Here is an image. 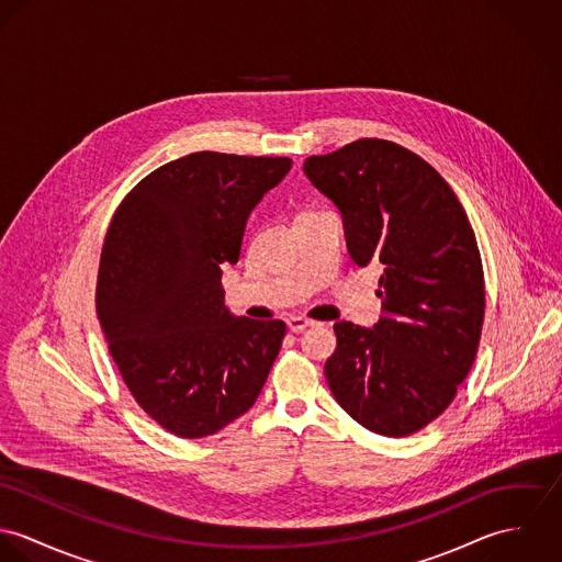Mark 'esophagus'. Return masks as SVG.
Returning <instances> with one entry per match:
<instances>
[{
    "label": "esophagus",
    "mask_w": 562,
    "mask_h": 562,
    "mask_svg": "<svg viewBox=\"0 0 562 562\" xmlns=\"http://www.w3.org/2000/svg\"><path fill=\"white\" fill-rule=\"evenodd\" d=\"M312 324H314V322L296 316V318H290V321H288V328H290L292 333H301V330H305V328L312 326Z\"/></svg>",
    "instance_id": "esophagus-1"
}]
</instances>
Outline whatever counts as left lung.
Returning a JSON list of instances; mask_svg holds the SVG:
<instances>
[{
	"label": "left lung",
	"mask_w": 562,
	"mask_h": 562,
	"mask_svg": "<svg viewBox=\"0 0 562 562\" xmlns=\"http://www.w3.org/2000/svg\"><path fill=\"white\" fill-rule=\"evenodd\" d=\"M303 170L341 212L352 261L383 270L379 322H335L328 387L368 430L411 435L448 408L476 359L484 283L474 229L446 179L396 143L363 138Z\"/></svg>",
	"instance_id": "left-lung-1"
}]
</instances>
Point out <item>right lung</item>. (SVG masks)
<instances>
[{"instance_id": "right-lung-1", "label": "right lung", "mask_w": 562, "mask_h": 562, "mask_svg": "<svg viewBox=\"0 0 562 562\" xmlns=\"http://www.w3.org/2000/svg\"><path fill=\"white\" fill-rule=\"evenodd\" d=\"M290 158L199 151L164 164L108 229L97 314L136 402L168 432L201 439L244 415L285 335L283 321L232 314L223 268L238 263L250 212Z\"/></svg>"}]
</instances>
